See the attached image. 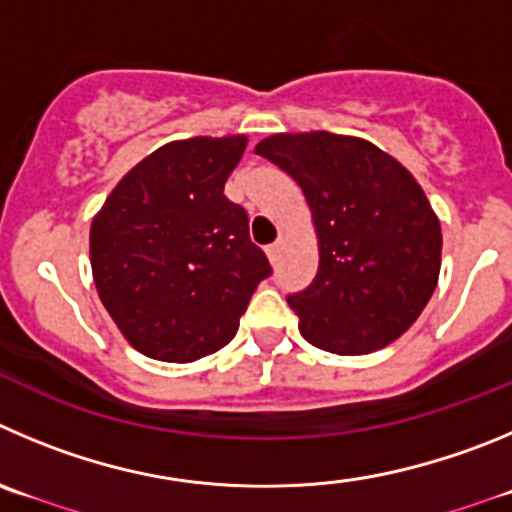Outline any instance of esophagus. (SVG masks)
<instances>
[{
    "label": "esophagus",
    "instance_id": "esophagus-1",
    "mask_svg": "<svg viewBox=\"0 0 512 512\" xmlns=\"http://www.w3.org/2000/svg\"><path fill=\"white\" fill-rule=\"evenodd\" d=\"M280 250H283V247H280V242H272V245H267V260L272 262V265H275V262L280 260Z\"/></svg>",
    "mask_w": 512,
    "mask_h": 512
}]
</instances>
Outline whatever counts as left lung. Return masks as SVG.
<instances>
[{"label": "left lung", "mask_w": 512, "mask_h": 512, "mask_svg": "<svg viewBox=\"0 0 512 512\" xmlns=\"http://www.w3.org/2000/svg\"><path fill=\"white\" fill-rule=\"evenodd\" d=\"M255 154L303 191L318 272L288 305L305 341L353 356L389 346L432 298L442 229L422 186L374 143L328 131L278 133Z\"/></svg>", "instance_id": "8db88e82"}]
</instances>
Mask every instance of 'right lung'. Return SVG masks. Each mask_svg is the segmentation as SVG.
<instances>
[{"mask_svg":"<svg viewBox=\"0 0 512 512\" xmlns=\"http://www.w3.org/2000/svg\"><path fill=\"white\" fill-rule=\"evenodd\" d=\"M245 136L189 138L133 166L90 227L105 310L143 356L189 364L234 338L272 275L247 212L224 197Z\"/></svg>","mask_w":512,"mask_h":512,"instance_id":"add662e5","label":"right lung"}]
</instances>
